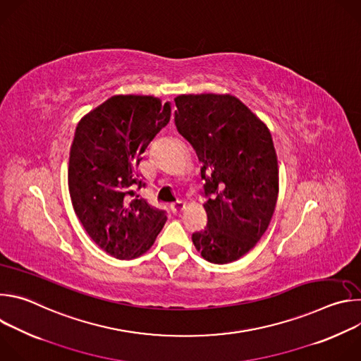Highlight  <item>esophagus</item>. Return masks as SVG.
<instances>
[{
	"label": "esophagus",
	"mask_w": 361,
	"mask_h": 361,
	"mask_svg": "<svg viewBox=\"0 0 361 361\" xmlns=\"http://www.w3.org/2000/svg\"><path fill=\"white\" fill-rule=\"evenodd\" d=\"M184 209H185V204L183 201H176V202L171 204V212L176 213V214L181 213Z\"/></svg>",
	"instance_id": "1"
}]
</instances>
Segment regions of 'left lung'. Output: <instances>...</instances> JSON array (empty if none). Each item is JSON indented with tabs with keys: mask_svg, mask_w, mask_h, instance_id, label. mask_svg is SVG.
<instances>
[{
	"mask_svg": "<svg viewBox=\"0 0 361 361\" xmlns=\"http://www.w3.org/2000/svg\"><path fill=\"white\" fill-rule=\"evenodd\" d=\"M174 123L201 161L207 226L191 240L205 260L226 264L266 233L279 194L269 128L233 95H178Z\"/></svg>",
	"mask_w": 361,
	"mask_h": 361,
	"instance_id": "1",
	"label": "left lung"
}]
</instances>
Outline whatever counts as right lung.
I'll use <instances>...</instances> for the list:
<instances>
[{"mask_svg":"<svg viewBox=\"0 0 361 361\" xmlns=\"http://www.w3.org/2000/svg\"><path fill=\"white\" fill-rule=\"evenodd\" d=\"M171 104L151 95H114L77 126L68 188L74 212L92 241L130 260L144 254L167 221L138 195V166L148 144L170 121Z\"/></svg>","mask_w":361,"mask_h":361,"instance_id":"obj_1","label":"right lung"}]
</instances>
